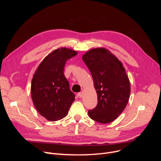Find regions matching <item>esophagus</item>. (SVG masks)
Here are the masks:
<instances>
[{
  "mask_svg": "<svg viewBox=\"0 0 161 161\" xmlns=\"http://www.w3.org/2000/svg\"><path fill=\"white\" fill-rule=\"evenodd\" d=\"M77 96L79 97V98H81V97H82V96H83V92H79V93L77 94Z\"/></svg>",
  "mask_w": 161,
  "mask_h": 161,
  "instance_id": "obj_1",
  "label": "esophagus"
}]
</instances>
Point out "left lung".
Returning <instances> with one entry per match:
<instances>
[{
	"instance_id": "left-lung-1",
	"label": "left lung",
	"mask_w": 161,
	"mask_h": 161,
	"mask_svg": "<svg viewBox=\"0 0 161 161\" xmlns=\"http://www.w3.org/2000/svg\"><path fill=\"white\" fill-rule=\"evenodd\" d=\"M82 60L91 73L98 100L95 108L88 111L89 115L97 122L110 123L122 113L129 101L130 83L125 70L103 47L88 51Z\"/></svg>"
}]
</instances>
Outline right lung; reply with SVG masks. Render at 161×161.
Listing matches in <instances>:
<instances>
[{"mask_svg": "<svg viewBox=\"0 0 161 161\" xmlns=\"http://www.w3.org/2000/svg\"><path fill=\"white\" fill-rule=\"evenodd\" d=\"M77 52L61 47L49 53L39 65L31 81L33 103L41 115L51 121L66 116L75 95L64 75L66 61Z\"/></svg>", "mask_w": 161, "mask_h": 161, "instance_id": "right-lung-1", "label": "right lung"}]
</instances>
